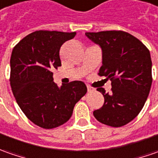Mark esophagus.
<instances>
[{"label": "esophagus", "instance_id": "obj_1", "mask_svg": "<svg viewBox=\"0 0 158 158\" xmlns=\"http://www.w3.org/2000/svg\"><path fill=\"white\" fill-rule=\"evenodd\" d=\"M86 86H87V90H88V92H93V91H94V90H95L94 88H93L91 85H87Z\"/></svg>", "mask_w": 158, "mask_h": 158}]
</instances>
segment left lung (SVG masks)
I'll return each instance as SVG.
<instances>
[{"label":"left lung","mask_w":158,"mask_h":158,"mask_svg":"<svg viewBox=\"0 0 158 158\" xmlns=\"http://www.w3.org/2000/svg\"><path fill=\"white\" fill-rule=\"evenodd\" d=\"M102 49V65L98 75L110 79L111 93L97 88L104 104L94 111L100 123L119 128L138 115L150 94L152 62L149 49L134 35L123 30L86 32Z\"/></svg>","instance_id":"left-lung-1"}]
</instances>
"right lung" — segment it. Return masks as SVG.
<instances>
[{
	"label": "right lung",
	"instance_id": "right-lung-1",
	"mask_svg": "<svg viewBox=\"0 0 158 158\" xmlns=\"http://www.w3.org/2000/svg\"><path fill=\"white\" fill-rule=\"evenodd\" d=\"M76 32L37 30L14 47L10 58V85L22 111L32 123L51 129L71 118L75 104L86 94V85L72 81L59 88L54 69L61 66L60 47Z\"/></svg>",
	"mask_w": 158,
	"mask_h": 158
}]
</instances>
